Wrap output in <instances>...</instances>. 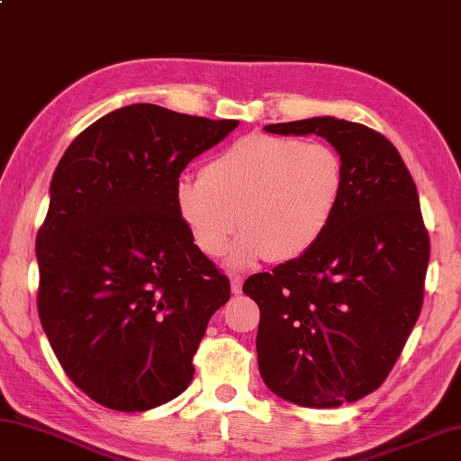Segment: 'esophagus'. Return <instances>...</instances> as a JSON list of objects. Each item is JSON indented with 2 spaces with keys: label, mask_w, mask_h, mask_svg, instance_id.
Wrapping results in <instances>:
<instances>
[{
  "label": "esophagus",
  "mask_w": 461,
  "mask_h": 461,
  "mask_svg": "<svg viewBox=\"0 0 461 461\" xmlns=\"http://www.w3.org/2000/svg\"><path fill=\"white\" fill-rule=\"evenodd\" d=\"M243 276H237V273H232L230 276V287H232V294H240V289H243Z\"/></svg>",
  "instance_id": "1"
}]
</instances>
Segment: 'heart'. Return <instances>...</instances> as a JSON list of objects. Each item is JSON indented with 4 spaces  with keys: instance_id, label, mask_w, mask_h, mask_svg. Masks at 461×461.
I'll list each match as a JSON object with an SVG mask.
<instances>
[{
    "instance_id": "obj_1",
    "label": "heart",
    "mask_w": 461,
    "mask_h": 461,
    "mask_svg": "<svg viewBox=\"0 0 461 461\" xmlns=\"http://www.w3.org/2000/svg\"><path fill=\"white\" fill-rule=\"evenodd\" d=\"M344 192V164L332 145L249 135L176 185V208L198 249L221 257L240 229L230 261H294L326 235Z\"/></svg>"
}]
</instances>
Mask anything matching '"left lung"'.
Masks as SVG:
<instances>
[{"label":"left lung","mask_w":461,"mask_h":461,"mask_svg":"<svg viewBox=\"0 0 461 461\" xmlns=\"http://www.w3.org/2000/svg\"><path fill=\"white\" fill-rule=\"evenodd\" d=\"M265 131L328 140L344 192L308 255L245 281L261 312L259 373L295 405L340 407L384 383L421 313L431 247L417 185L397 148L366 125L313 117Z\"/></svg>","instance_id":"left-lung-1"}]
</instances>
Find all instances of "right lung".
Returning <instances> with one entry per match:
<instances>
[{"label": "right lung", "instance_id": "add662e5", "mask_svg": "<svg viewBox=\"0 0 461 461\" xmlns=\"http://www.w3.org/2000/svg\"><path fill=\"white\" fill-rule=\"evenodd\" d=\"M237 125L129 104L78 133L56 166L36 237L38 313L64 373L103 407L148 411L184 393L210 318L230 300L176 185Z\"/></svg>", "mask_w": 461, "mask_h": 461}]
</instances>
